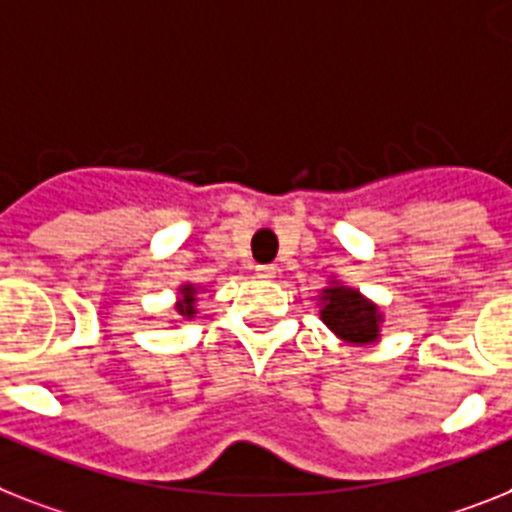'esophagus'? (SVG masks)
<instances>
[{"label": "esophagus", "mask_w": 512, "mask_h": 512, "mask_svg": "<svg viewBox=\"0 0 512 512\" xmlns=\"http://www.w3.org/2000/svg\"><path fill=\"white\" fill-rule=\"evenodd\" d=\"M274 274H277V266H274V264L256 266V277H259V280H272Z\"/></svg>", "instance_id": "obj_1"}]
</instances>
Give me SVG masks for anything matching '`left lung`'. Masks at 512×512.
I'll return each mask as SVG.
<instances>
[{
  "label": "left lung",
  "mask_w": 512,
  "mask_h": 512,
  "mask_svg": "<svg viewBox=\"0 0 512 512\" xmlns=\"http://www.w3.org/2000/svg\"><path fill=\"white\" fill-rule=\"evenodd\" d=\"M319 319L342 342L350 345H371L379 342L384 327V314L377 303L366 298L361 290L345 285L337 277H329L319 298Z\"/></svg>",
  "instance_id": "1"
}]
</instances>
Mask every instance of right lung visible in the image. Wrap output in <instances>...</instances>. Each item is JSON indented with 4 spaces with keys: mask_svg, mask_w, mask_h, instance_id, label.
<instances>
[{
    "mask_svg": "<svg viewBox=\"0 0 512 512\" xmlns=\"http://www.w3.org/2000/svg\"><path fill=\"white\" fill-rule=\"evenodd\" d=\"M204 287L193 285V282H183V285H177V301H175V311L177 319H185V322H193L198 314V293H201Z\"/></svg>",
    "mask_w": 512,
    "mask_h": 512,
    "instance_id": "obj_1",
    "label": "right lung"
}]
</instances>
